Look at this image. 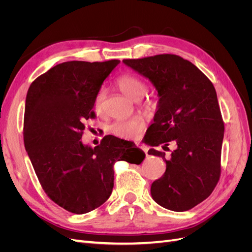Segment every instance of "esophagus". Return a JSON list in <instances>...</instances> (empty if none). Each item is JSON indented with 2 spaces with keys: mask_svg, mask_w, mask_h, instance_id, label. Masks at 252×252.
<instances>
[{
  "mask_svg": "<svg viewBox=\"0 0 252 252\" xmlns=\"http://www.w3.org/2000/svg\"><path fill=\"white\" fill-rule=\"evenodd\" d=\"M138 147H140L141 149H143L145 154H147V152H148V148H147V146H145L144 144H140V143H138Z\"/></svg>",
  "mask_w": 252,
  "mask_h": 252,
  "instance_id": "1",
  "label": "esophagus"
}]
</instances>
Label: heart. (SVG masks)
I'll return each mask as SVG.
<instances>
[{"mask_svg": "<svg viewBox=\"0 0 252 252\" xmlns=\"http://www.w3.org/2000/svg\"><path fill=\"white\" fill-rule=\"evenodd\" d=\"M117 86L130 100L138 102L146 93V84L140 78L133 74H124L117 80ZM106 94L104 90H100L96 94L94 102V111L100 114L104 109V101ZM145 127L144 121L140 118L118 120L111 125L110 130L113 134L122 139H135L143 131Z\"/></svg>", "mask_w": 252, "mask_h": 252, "instance_id": "obj_1", "label": "heart"}]
</instances>
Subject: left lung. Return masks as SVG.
<instances>
[{
  "mask_svg": "<svg viewBox=\"0 0 252 252\" xmlns=\"http://www.w3.org/2000/svg\"><path fill=\"white\" fill-rule=\"evenodd\" d=\"M123 63L154 84L159 97L147 144L177 145L167 159L163 151H148L166 162L163 177L151 185L152 199L172 211L191 209L211 194L220 175L224 122L216 89L195 65L175 55Z\"/></svg>",
  "mask_w": 252,
  "mask_h": 252,
  "instance_id": "left-lung-1",
  "label": "left lung"
}]
</instances>
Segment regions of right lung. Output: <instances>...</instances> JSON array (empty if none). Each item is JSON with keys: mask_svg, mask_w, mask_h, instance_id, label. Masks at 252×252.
Returning a JSON list of instances; mask_svg holds the SVG:
<instances>
[{"mask_svg": "<svg viewBox=\"0 0 252 252\" xmlns=\"http://www.w3.org/2000/svg\"><path fill=\"white\" fill-rule=\"evenodd\" d=\"M120 63L70 61L40 75L25 103L24 144L43 190L67 211L83 215L100 207L112 192L117 161L141 164L136 147L107 135L94 148L81 141L85 122L94 119V102L104 80Z\"/></svg>", "mask_w": 252, "mask_h": 252, "instance_id": "right-lung-1", "label": "right lung"}]
</instances>
